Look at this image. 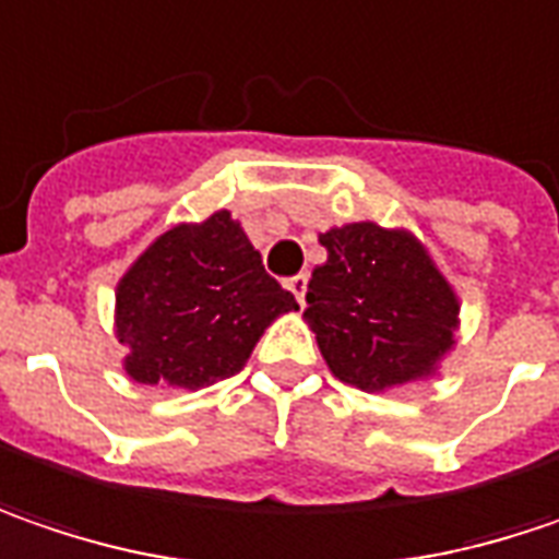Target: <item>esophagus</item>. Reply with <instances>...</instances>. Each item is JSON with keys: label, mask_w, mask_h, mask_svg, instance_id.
<instances>
[{"label": "esophagus", "mask_w": 559, "mask_h": 559, "mask_svg": "<svg viewBox=\"0 0 559 559\" xmlns=\"http://www.w3.org/2000/svg\"><path fill=\"white\" fill-rule=\"evenodd\" d=\"M286 289L295 295V301L305 308V293H308V276L305 273H298V276H293V280H286Z\"/></svg>", "instance_id": "1"}]
</instances>
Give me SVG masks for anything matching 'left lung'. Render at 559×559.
<instances>
[{
  "instance_id": "1",
  "label": "left lung",
  "mask_w": 559,
  "mask_h": 559,
  "mask_svg": "<svg viewBox=\"0 0 559 559\" xmlns=\"http://www.w3.org/2000/svg\"><path fill=\"white\" fill-rule=\"evenodd\" d=\"M321 245L305 321L333 377L365 393L431 377L456 343L460 298L425 245L377 223L336 226Z\"/></svg>"
}]
</instances>
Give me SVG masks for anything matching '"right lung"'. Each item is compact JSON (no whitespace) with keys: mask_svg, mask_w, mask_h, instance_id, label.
I'll list each match as a JSON object with an SVG mask.
<instances>
[{"mask_svg":"<svg viewBox=\"0 0 559 559\" xmlns=\"http://www.w3.org/2000/svg\"><path fill=\"white\" fill-rule=\"evenodd\" d=\"M298 311L229 210L179 223L116 286V336L138 383L198 390L238 374L264 330Z\"/></svg>","mask_w":559,"mask_h":559,"instance_id":"right-lung-1","label":"right lung"}]
</instances>
